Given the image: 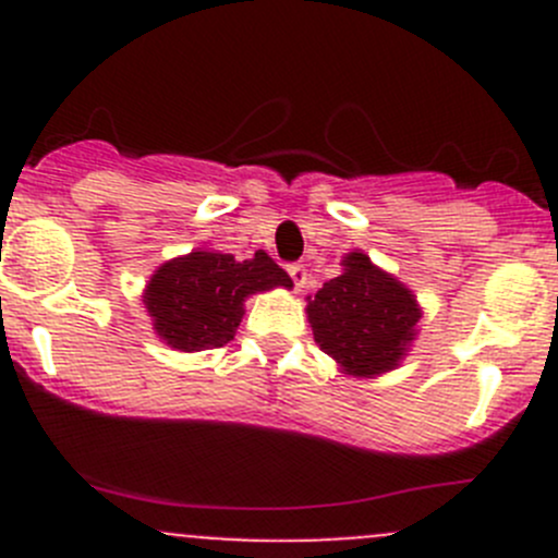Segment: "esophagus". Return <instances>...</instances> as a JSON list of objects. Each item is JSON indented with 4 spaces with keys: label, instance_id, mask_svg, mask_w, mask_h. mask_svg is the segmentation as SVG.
<instances>
[{
    "label": "esophagus",
    "instance_id": "34e87169",
    "mask_svg": "<svg viewBox=\"0 0 558 558\" xmlns=\"http://www.w3.org/2000/svg\"><path fill=\"white\" fill-rule=\"evenodd\" d=\"M289 275H291V280H294L296 289H305V283H307V269L302 267V264H289Z\"/></svg>",
    "mask_w": 558,
    "mask_h": 558
}]
</instances>
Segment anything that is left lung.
I'll list each match as a JSON object with an SVG mask.
<instances>
[{
    "label": "left lung",
    "instance_id": "8db88e82",
    "mask_svg": "<svg viewBox=\"0 0 558 558\" xmlns=\"http://www.w3.org/2000/svg\"><path fill=\"white\" fill-rule=\"evenodd\" d=\"M342 275L307 300L315 342L348 375H380L397 367L413 340L421 311L397 278L364 253H348Z\"/></svg>",
    "mask_w": 558,
    "mask_h": 558
}]
</instances>
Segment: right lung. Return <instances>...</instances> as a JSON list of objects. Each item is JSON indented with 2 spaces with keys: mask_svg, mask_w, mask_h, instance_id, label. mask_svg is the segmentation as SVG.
Returning a JSON list of instances; mask_svg holds the SVG:
<instances>
[{
  "mask_svg": "<svg viewBox=\"0 0 558 558\" xmlns=\"http://www.w3.org/2000/svg\"><path fill=\"white\" fill-rule=\"evenodd\" d=\"M286 286L291 278L264 251L234 262L232 253L194 251L161 264L145 289V307L167 345L207 351L234 340L245 296Z\"/></svg>",
  "mask_w": 558,
  "mask_h": 558,
  "instance_id": "right-lung-1",
  "label": "right lung"
}]
</instances>
